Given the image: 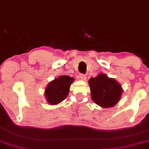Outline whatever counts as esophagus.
<instances>
[{"mask_svg":"<svg viewBox=\"0 0 149 149\" xmlns=\"http://www.w3.org/2000/svg\"><path fill=\"white\" fill-rule=\"evenodd\" d=\"M79 78L80 80H82V81H85L86 79H87V77H86L85 75L82 74V73H80V74L79 75Z\"/></svg>","mask_w":149,"mask_h":149,"instance_id":"esophagus-1","label":"esophagus"}]
</instances>
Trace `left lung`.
Wrapping results in <instances>:
<instances>
[{"label":"left lung","instance_id":"8db88e82","mask_svg":"<svg viewBox=\"0 0 149 149\" xmlns=\"http://www.w3.org/2000/svg\"><path fill=\"white\" fill-rule=\"evenodd\" d=\"M88 83L92 100L103 108L114 106L121 97V85L114 78H109L105 73H99L95 78H91Z\"/></svg>","mask_w":149,"mask_h":149}]
</instances>
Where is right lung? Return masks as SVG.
<instances>
[{
  "label": "right lung",
  "mask_w": 149,
  "mask_h": 149,
  "mask_svg": "<svg viewBox=\"0 0 149 149\" xmlns=\"http://www.w3.org/2000/svg\"><path fill=\"white\" fill-rule=\"evenodd\" d=\"M74 81L73 77L60 76L48 84L44 92L46 101L55 105L64 101L69 95L71 85Z\"/></svg>",
  "instance_id": "1"
}]
</instances>
